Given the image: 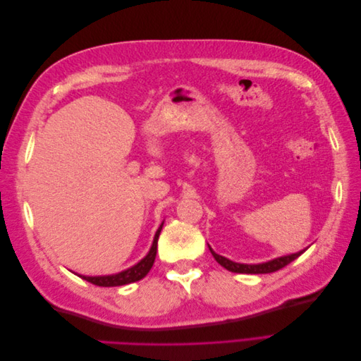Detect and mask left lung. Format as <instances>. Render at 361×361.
Wrapping results in <instances>:
<instances>
[{"instance_id": "left-lung-1", "label": "left lung", "mask_w": 361, "mask_h": 361, "mask_svg": "<svg viewBox=\"0 0 361 361\" xmlns=\"http://www.w3.org/2000/svg\"><path fill=\"white\" fill-rule=\"evenodd\" d=\"M211 253L214 256V259L220 264L221 267H224L226 269L232 271V272H239V274H268V272H274L281 269L283 267L289 265L292 260H295L297 257H300L305 250L298 251V253H293V255H288V256H283V257H277V259H272L269 262H264V264H257V265H247V264H236V262L228 260L220 255H216L215 251L209 247Z\"/></svg>"}]
</instances>
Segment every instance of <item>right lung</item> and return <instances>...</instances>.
I'll list each match as a JSON object with an SVG mask.
<instances>
[{"label": "right lung", "mask_w": 361, "mask_h": 361, "mask_svg": "<svg viewBox=\"0 0 361 361\" xmlns=\"http://www.w3.org/2000/svg\"><path fill=\"white\" fill-rule=\"evenodd\" d=\"M164 224V223H162ZM162 224L159 226V228L155 233L154 238V244H152L149 253L145 259H141L137 265L130 267L118 274H111V276H96V277H87V276H80L81 279L90 281L92 285L96 286H102V288H111V286H123V285H129V283L138 281L143 277L147 276V272L150 271L152 265H154L155 257H157V248H158V238L161 233Z\"/></svg>", "instance_id": "add662e5"}]
</instances>
